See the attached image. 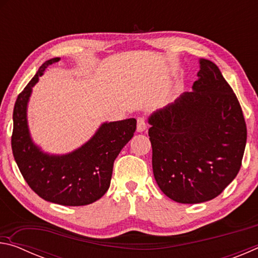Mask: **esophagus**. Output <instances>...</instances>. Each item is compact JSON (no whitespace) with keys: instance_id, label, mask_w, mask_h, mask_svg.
<instances>
[{"instance_id":"obj_1","label":"esophagus","mask_w":258,"mask_h":258,"mask_svg":"<svg viewBox=\"0 0 258 258\" xmlns=\"http://www.w3.org/2000/svg\"><path fill=\"white\" fill-rule=\"evenodd\" d=\"M147 128L146 119L143 117H139L138 118V125H137V131L138 132H143Z\"/></svg>"}]
</instances>
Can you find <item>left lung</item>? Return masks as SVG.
<instances>
[{
	"label": "left lung",
	"mask_w": 258,
	"mask_h": 258,
	"mask_svg": "<svg viewBox=\"0 0 258 258\" xmlns=\"http://www.w3.org/2000/svg\"><path fill=\"white\" fill-rule=\"evenodd\" d=\"M192 92L149 117L157 184L181 204L212 200L234 180L247 141L234 92L212 61L200 59Z\"/></svg>",
	"instance_id": "8db88e82"
}]
</instances>
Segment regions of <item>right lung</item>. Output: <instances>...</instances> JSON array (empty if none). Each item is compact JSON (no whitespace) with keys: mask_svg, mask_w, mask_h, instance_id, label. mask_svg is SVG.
<instances>
[{"mask_svg":"<svg viewBox=\"0 0 258 258\" xmlns=\"http://www.w3.org/2000/svg\"><path fill=\"white\" fill-rule=\"evenodd\" d=\"M45 61L15 103L12 152L20 173L35 194L62 206H84L97 202L110 185L113 161L137 128V119L103 123L89 141L66 155L42 151L30 138L27 106L33 86L50 64Z\"/></svg>","mask_w":258,"mask_h":258,"instance_id":"obj_1","label":"right lung"}]
</instances>
